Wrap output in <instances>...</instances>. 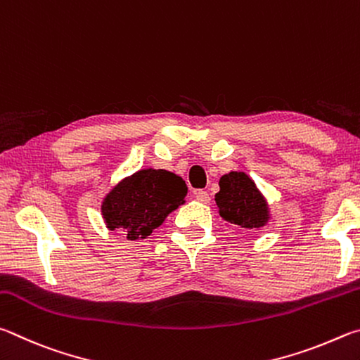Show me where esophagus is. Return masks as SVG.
I'll return each mask as SVG.
<instances>
[{"instance_id": "34e87169", "label": "esophagus", "mask_w": 360, "mask_h": 360, "mask_svg": "<svg viewBox=\"0 0 360 360\" xmlns=\"http://www.w3.org/2000/svg\"><path fill=\"white\" fill-rule=\"evenodd\" d=\"M194 196H196V199L199 200V202H202V204H207L210 200L209 193L204 191V190H198L196 193H194Z\"/></svg>"}]
</instances>
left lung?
I'll return each instance as SVG.
<instances>
[{"label":"left lung","mask_w":360,"mask_h":360,"mask_svg":"<svg viewBox=\"0 0 360 360\" xmlns=\"http://www.w3.org/2000/svg\"><path fill=\"white\" fill-rule=\"evenodd\" d=\"M215 200L221 218L247 231L262 228L269 221L266 199L245 172L223 175Z\"/></svg>","instance_id":"8db88e82"}]
</instances>
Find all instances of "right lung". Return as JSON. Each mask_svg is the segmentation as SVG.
Masks as SVG:
<instances>
[{"mask_svg": "<svg viewBox=\"0 0 360 360\" xmlns=\"http://www.w3.org/2000/svg\"><path fill=\"white\" fill-rule=\"evenodd\" d=\"M186 193L181 176L162 169H143L120 181L105 196L101 210L110 231L123 229L129 240H142L185 202Z\"/></svg>", "mask_w": 360, "mask_h": 360, "instance_id": "1", "label": "right lung"}]
</instances>
